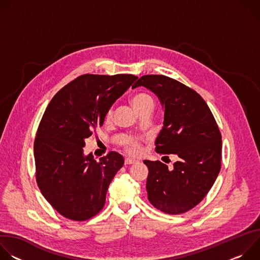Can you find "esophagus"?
Returning <instances> with one entry per match:
<instances>
[{"label":"esophagus","instance_id":"1","mask_svg":"<svg viewBox=\"0 0 260 260\" xmlns=\"http://www.w3.org/2000/svg\"><path fill=\"white\" fill-rule=\"evenodd\" d=\"M136 162H137V160L133 159V158H125V160H124L125 165H134Z\"/></svg>","mask_w":260,"mask_h":260}]
</instances>
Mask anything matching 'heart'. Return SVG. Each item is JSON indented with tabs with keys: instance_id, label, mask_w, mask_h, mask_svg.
I'll return each mask as SVG.
<instances>
[{
	"instance_id": "1",
	"label": "heart",
	"mask_w": 260,
	"mask_h": 260,
	"mask_svg": "<svg viewBox=\"0 0 260 260\" xmlns=\"http://www.w3.org/2000/svg\"><path fill=\"white\" fill-rule=\"evenodd\" d=\"M132 104L134 106V108L136 109V111L138 112L139 110L148 107V106H154V101L153 99L146 93H139L137 95H135L132 100ZM113 117V108L111 107L109 108V110L107 111V113L105 115V120L106 122H110L112 120ZM141 145H142V139L140 138H135V137H126L123 141H122V146L124 148V150L126 152H128L132 155H137L140 150H141Z\"/></svg>"
}]
</instances>
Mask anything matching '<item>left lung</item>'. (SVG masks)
I'll return each mask as SVG.
<instances>
[{
    "label": "left lung",
    "instance_id": "obj_1",
    "mask_svg": "<svg viewBox=\"0 0 260 260\" xmlns=\"http://www.w3.org/2000/svg\"><path fill=\"white\" fill-rule=\"evenodd\" d=\"M141 86L158 98L165 111L155 151L179 157L172 170L159 160H144L149 170L148 200L167 214L185 213L202 202L220 172L218 125L204 99L181 82L164 75H145L132 88Z\"/></svg>",
    "mask_w": 260,
    "mask_h": 260
}]
</instances>
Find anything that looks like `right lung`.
Wrapping results in <instances>:
<instances>
[{
    "label": "right lung",
    "mask_w": 260,
    "mask_h": 260,
    "mask_svg": "<svg viewBox=\"0 0 260 260\" xmlns=\"http://www.w3.org/2000/svg\"><path fill=\"white\" fill-rule=\"evenodd\" d=\"M138 79L128 74H85L50 101L34 143L36 178L47 202L63 217L84 221L104 207L124 158L112 151L100 160L84 154L85 140L102 126L109 108Z\"/></svg>",
    "instance_id": "obj_1"
}]
</instances>
